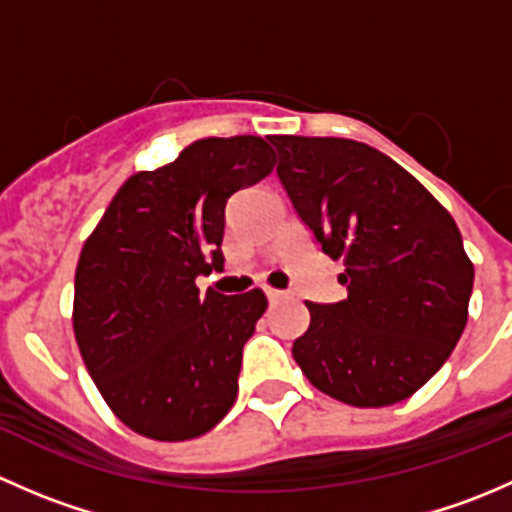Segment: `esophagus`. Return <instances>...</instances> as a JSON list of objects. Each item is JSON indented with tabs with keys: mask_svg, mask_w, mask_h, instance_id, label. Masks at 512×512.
I'll return each instance as SVG.
<instances>
[{
	"mask_svg": "<svg viewBox=\"0 0 512 512\" xmlns=\"http://www.w3.org/2000/svg\"><path fill=\"white\" fill-rule=\"evenodd\" d=\"M265 294H267V299H270V302H280V299L285 297L287 292H282V289H272V287H265Z\"/></svg>",
	"mask_w": 512,
	"mask_h": 512,
	"instance_id": "1",
	"label": "esophagus"
}]
</instances>
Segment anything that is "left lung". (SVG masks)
<instances>
[{
  "mask_svg": "<svg viewBox=\"0 0 512 512\" xmlns=\"http://www.w3.org/2000/svg\"><path fill=\"white\" fill-rule=\"evenodd\" d=\"M277 175L347 299L307 302L292 356L309 381L359 409L399 404L451 356L468 322L473 265L456 220L366 143L272 136Z\"/></svg>",
  "mask_w": 512,
  "mask_h": 512,
  "instance_id": "8db88e82",
  "label": "left lung"
}]
</instances>
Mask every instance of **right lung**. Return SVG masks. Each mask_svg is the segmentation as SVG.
<instances>
[{
	"label": "right lung",
	"mask_w": 512,
	"mask_h": 512,
	"mask_svg": "<svg viewBox=\"0 0 512 512\" xmlns=\"http://www.w3.org/2000/svg\"><path fill=\"white\" fill-rule=\"evenodd\" d=\"M275 151L260 136L203 138L173 163L131 175L81 250L74 334L111 411L156 441H188L237 399L242 347L262 289L200 294L225 262V205L260 183Z\"/></svg>",
	"instance_id": "1"
}]
</instances>
